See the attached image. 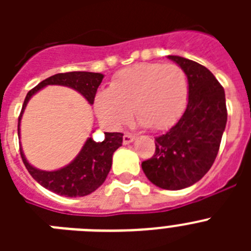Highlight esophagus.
<instances>
[{
    "label": "esophagus",
    "mask_w": 251,
    "mask_h": 251,
    "mask_svg": "<svg viewBox=\"0 0 251 251\" xmlns=\"http://www.w3.org/2000/svg\"><path fill=\"white\" fill-rule=\"evenodd\" d=\"M134 139H136L134 134H132V133H126L123 136V143L124 145H129L130 142H133Z\"/></svg>",
    "instance_id": "esophagus-1"
}]
</instances>
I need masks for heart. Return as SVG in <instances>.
Wrapping results in <instances>:
<instances>
[{
  "mask_svg": "<svg viewBox=\"0 0 251 251\" xmlns=\"http://www.w3.org/2000/svg\"><path fill=\"white\" fill-rule=\"evenodd\" d=\"M190 86L187 75L176 64L142 63L123 69L109 88L95 97L99 118L121 128L134 115L153 130L172 127L185 112Z\"/></svg>",
  "mask_w": 251,
  "mask_h": 251,
  "instance_id": "1",
  "label": "heart"
}]
</instances>
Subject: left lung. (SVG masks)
I'll use <instances>...</instances> for the list:
<instances>
[{"label": "left lung", "instance_id": "left-lung-1", "mask_svg": "<svg viewBox=\"0 0 251 251\" xmlns=\"http://www.w3.org/2000/svg\"><path fill=\"white\" fill-rule=\"evenodd\" d=\"M171 60L185 70L190 95L185 113L170 130L156 137V151L142 170L153 185L182 190L200 181L211 168L227 121L225 92L201 64L181 56Z\"/></svg>", "mask_w": 251, "mask_h": 251}]
</instances>
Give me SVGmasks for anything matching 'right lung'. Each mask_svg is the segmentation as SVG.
Wrapping results in <instances>:
<instances>
[{
    "label": "right lung",
    "instance_id": "right-lung-1",
    "mask_svg": "<svg viewBox=\"0 0 251 251\" xmlns=\"http://www.w3.org/2000/svg\"><path fill=\"white\" fill-rule=\"evenodd\" d=\"M103 77L104 75L99 73L69 72L55 74L37 84L34 89H31L27 93L24 101L21 114L19 117V127H17L19 133L22 112L25 109L28 99L41 88L46 85L69 86L80 93L86 100L93 104ZM122 142H123V133H104V139L101 142L94 141L93 137H90L81 148L80 153L70 165L57 171H50V172L32 167L26 161L21 150H20V153H21V158L25 167L27 168L28 174L34 177L40 185L61 196L77 197L92 194L99 186L103 185L112 167L113 153L121 147Z\"/></svg>",
    "mask_w": 251,
    "mask_h": 251
}]
</instances>
